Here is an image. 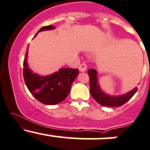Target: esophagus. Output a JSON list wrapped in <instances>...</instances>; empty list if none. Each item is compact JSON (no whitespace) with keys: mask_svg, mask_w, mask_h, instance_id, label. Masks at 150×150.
Masks as SVG:
<instances>
[{"mask_svg":"<svg viewBox=\"0 0 150 150\" xmlns=\"http://www.w3.org/2000/svg\"><path fill=\"white\" fill-rule=\"evenodd\" d=\"M87 65L84 64V63H82V64H81L79 66V71L81 72H84L87 71Z\"/></svg>","mask_w":150,"mask_h":150,"instance_id":"esophagus-1","label":"esophagus"}]
</instances>
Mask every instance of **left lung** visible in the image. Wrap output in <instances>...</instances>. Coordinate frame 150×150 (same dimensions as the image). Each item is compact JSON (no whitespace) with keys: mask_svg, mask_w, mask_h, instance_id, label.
Returning a JSON list of instances; mask_svg holds the SVG:
<instances>
[{"mask_svg":"<svg viewBox=\"0 0 150 150\" xmlns=\"http://www.w3.org/2000/svg\"><path fill=\"white\" fill-rule=\"evenodd\" d=\"M90 77V94L93 98L103 106H120L130 100L137 91L138 88L135 87L131 91L125 95L121 96H109L102 91L100 85L98 83L97 71L95 69H90L88 71Z\"/></svg>","mask_w":150,"mask_h":150,"instance_id":"left-lung-1","label":"left lung"}]
</instances>
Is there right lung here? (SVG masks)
I'll return each instance as SVG.
<instances>
[{"instance_id":"right-lung-1","label":"right lung","mask_w":150,"mask_h":150,"mask_svg":"<svg viewBox=\"0 0 150 150\" xmlns=\"http://www.w3.org/2000/svg\"><path fill=\"white\" fill-rule=\"evenodd\" d=\"M54 28L52 25H47L42 27L38 32ZM28 50V46L23 62V76L29 91L35 99L44 104L54 105L62 102L69 96L72 83L79 74V70L69 68L61 69L45 76L33 73L27 63Z\"/></svg>"}]
</instances>
